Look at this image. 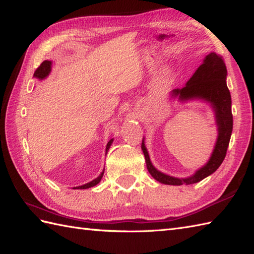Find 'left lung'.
<instances>
[{
	"mask_svg": "<svg viewBox=\"0 0 254 254\" xmlns=\"http://www.w3.org/2000/svg\"><path fill=\"white\" fill-rule=\"evenodd\" d=\"M227 68L223 59L215 52H210L204 58L203 63L188 80L182 88L172 89L169 96L181 104L189 101H202L207 104L214 112L217 127V138L213 152L206 164L187 178H177L159 171L152 164L148 150L143 137L142 150L145 156L147 170L155 180L169 186L193 185L214 174L222 165L227 152L231 132H233V115H231V97L227 87Z\"/></svg>",
	"mask_w": 254,
	"mask_h": 254,
	"instance_id": "obj_1",
	"label": "left lung"
}]
</instances>
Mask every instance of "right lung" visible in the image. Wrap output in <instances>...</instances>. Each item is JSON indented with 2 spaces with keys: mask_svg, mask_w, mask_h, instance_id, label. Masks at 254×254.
<instances>
[{
  "mask_svg": "<svg viewBox=\"0 0 254 254\" xmlns=\"http://www.w3.org/2000/svg\"><path fill=\"white\" fill-rule=\"evenodd\" d=\"M51 68H52V61H48V60L44 61V62H42V63L40 64V66L36 69V72H35V74H34V78H37V79H39V80L46 79V78L50 75ZM112 142H113V138H110L109 141H108L107 145H106V156H107L108 150H109V148H110V146H111ZM104 172H105V168H104V170L101 171V174L96 178V179L91 180V181L88 182V183H85V185H83V186L74 187L73 189H74V190H75V189H77V190H84V189L93 188V187L97 186V185H98V183L101 181V178H102V176H104Z\"/></svg>",
  "mask_w": 254,
  "mask_h": 254,
  "instance_id": "add662e5",
  "label": "right lung"
}]
</instances>
